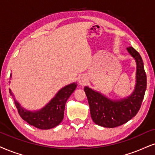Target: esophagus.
I'll use <instances>...</instances> for the list:
<instances>
[{"mask_svg":"<svg viewBox=\"0 0 155 155\" xmlns=\"http://www.w3.org/2000/svg\"><path fill=\"white\" fill-rule=\"evenodd\" d=\"M87 79L85 75H81L79 78V84L81 85H85L87 83Z\"/></svg>","mask_w":155,"mask_h":155,"instance_id":"34e87169","label":"esophagus"}]
</instances>
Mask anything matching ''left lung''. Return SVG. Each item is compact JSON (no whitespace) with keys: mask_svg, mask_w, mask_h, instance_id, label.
<instances>
[{"mask_svg":"<svg viewBox=\"0 0 155 155\" xmlns=\"http://www.w3.org/2000/svg\"><path fill=\"white\" fill-rule=\"evenodd\" d=\"M128 52L137 62V84L132 94L120 101H111L85 87L91 116L94 123L107 128H114L127 123L138 113L147 88V75L142 57L132 47H127Z\"/></svg>","mask_w":155,"mask_h":155,"instance_id":"left-lung-1","label":"left lung"}]
</instances>
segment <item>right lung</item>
I'll use <instances>...</instances> for the list:
<instances>
[{
    "label": "right lung",
    "mask_w": 155,
    "mask_h": 155,
    "mask_svg": "<svg viewBox=\"0 0 155 155\" xmlns=\"http://www.w3.org/2000/svg\"><path fill=\"white\" fill-rule=\"evenodd\" d=\"M76 87L77 85L75 83L64 87L57 93L54 98L45 108L38 111L31 112L24 110L16 101L15 105L21 117L30 125L40 129H51L57 127L62 122L64 118V111L67 101L70 95L74 92ZM9 92L11 95H13L11 90H9Z\"/></svg>",
    "instance_id": "obj_1"
}]
</instances>
